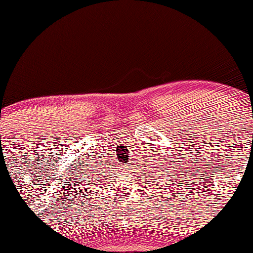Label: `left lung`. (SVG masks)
<instances>
[{"instance_id":"1","label":"left lung","mask_w":253,"mask_h":253,"mask_svg":"<svg viewBox=\"0 0 253 253\" xmlns=\"http://www.w3.org/2000/svg\"><path fill=\"white\" fill-rule=\"evenodd\" d=\"M156 164H158V163H156ZM170 163H168V165L167 164H164L163 163V162H162V164L161 165H159V167H158V169H156V171H153V172H151V171H150V173H157V176H158V177H157V178H159V179H163V178H162V177H165V176H163V175H167L168 177H170V178H172V176H171L170 175V173H165V170H169V169H168V167H170ZM173 173V172H172ZM156 175H151V178H153V177H155ZM172 182H175V179H173V181ZM172 184H173V183H172ZM171 187H172V185H171Z\"/></svg>"}]
</instances>
